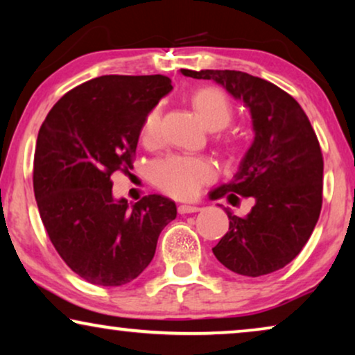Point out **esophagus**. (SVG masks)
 Here are the masks:
<instances>
[{"label":"esophagus","instance_id":"esophagus-1","mask_svg":"<svg viewBox=\"0 0 355 355\" xmlns=\"http://www.w3.org/2000/svg\"><path fill=\"white\" fill-rule=\"evenodd\" d=\"M178 211H179V215H187V213L200 211V207H197V205H179Z\"/></svg>","mask_w":355,"mask_h":355}]
</instances>
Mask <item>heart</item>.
Returning a JSON list of instances; mask_svg holds the SVG:
<instances>
[{"instance_id":"1","label":"heart","mask_w":355,"mask_h":355,"mask_svg":"<svg viewBox=\"0 0 355 355\" xmlns=\"http://www.w3.org/2000/svg\"><path fill=\"white\" fill-rule=\"evenodd\" d=\"M192 108L198 119L210 130L225 129L232 119V105L225 92L215 87H200L191 95ZM159 110L153 108L145 116L140 137L142 142L152 145L159 135ZM221 145L227 147L230 140L221 139ZM150 176L155 186L168 196L176 198L196 197L205 184L215 179V169L205 158L168 155L152 164Z\"/></svg>"}]
</instances>
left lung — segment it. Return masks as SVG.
<instances>
[{
	"label": "left lung",
	"instance_id": "1",
	"mask_svg": "<svg viewBox=\"0 0 355 355\" xmlns=\"http://www.w3.org/2000/svg\"><path fill=\"white\" fill-rule=\"evenodd\" d=\"M193 79L215 80L250 110L255 139L239 171L215 189L211 198L255 200L250 213L226 208L230 231L213 254L237 275L273 273L293 261L307 244L322 211L323 155L307 114L289 94L241 71L181 69Z\"/></svg>",
	"mask_w": 355,
	"mask_h": 355
}]
</instances>
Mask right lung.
<instances>
[{
    "mask_svg": "<svg viewBox=\"0 0 355 355\" xmlns=\"http://www.w3.org/2000/svg\"><path fill=\"white\" fill-rule=\"evenodd\" d=\"M173 90L166 76H101L67 92L38 130L33 192L51 244L98 286H123L152 261L176 203L114 200L111 174L132 168L145 116Z\"/></svg>",
    "mask_w": 355,
    "mask_h": 355,
    "instance_id": "1",
    "label": "right lung"
}]
</instances>
